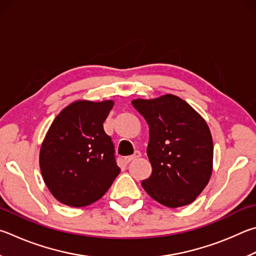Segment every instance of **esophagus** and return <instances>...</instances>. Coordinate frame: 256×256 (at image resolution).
I'll use <instances>...</instances> for the list:
<instances>
[{"mask_svg": "<svg viewBox=\"0 0 256 256\" xmlns=\"http://www.w3.org/2000/svg\"><path fill=\"white\" fill-rule=\"evenodd\" d=\"M140 156H141V153L138 152V151H136V152H134V154L130 156H125V158H124V161L126 162V164H130V162L136 160L138 158H140Z\"/></svg>", "mask_w": 256, "mask_h": 256, "instance_id": "obj_1", "label": "esophagus"}]
</instances>
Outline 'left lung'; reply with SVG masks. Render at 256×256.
Returning <instances> with one entry per match:
<instances>
[{"label":"left lung","mask_w":256,"mask_h":256,"mask_svg":"<svg viewBox=\"0 0 256 256\" xmlns=\"http://www.w3.org/2000/svg\"><path fill=\"white\" fill-rule=\"evenodd\" d=\"M132 105L148 125L146 154L152 174L142 181L143 189L164 206L189 205L212 172L214 144L206 120L171 94L133 100Z\"/></svg>","instance_id":"left-lung-1"}]
</instances>
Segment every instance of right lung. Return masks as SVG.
I'll list each match as a JSON object with an SVG mask.
<instances>
[{
  "label": "right lung",
  "mask_w": 256,
  "mask_h": 256,
  "mask_svg": "<svg viewBox=\"0 0 256 256\" xmlns=\"http://www.w3.org/2000/svg\"><path fill=\"white\" fill-rule=\"evenodd\" d=\"M113 100H76L54 120L41 144L39 164L46 186L64 205L98 200L120 174L114 146L103 123Z\"/></svg>",
  "instance_id": "1"
}]
</instances>
